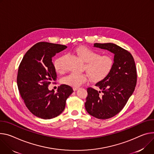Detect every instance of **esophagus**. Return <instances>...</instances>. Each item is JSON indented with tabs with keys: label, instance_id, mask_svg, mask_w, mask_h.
<instances>
[{
	"label": "esophagus",
	"instance_id": "esophagus-1",
	"mask_svg": "<svg viewBox=\"0 0 154 154\" xmlns=\"http://www.w3.org/2000/svg\"><path fill=\"white\" fill-rule=\"evenodd\" d=\"M79 88H78V87H74V88H73V90H74V91H76V90H77Z\"/></svg>",
	"mask_w": 154,
	"mask_h": 154
}]
</instances>
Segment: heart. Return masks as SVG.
<instances>
[{
    "mask_svg": "<svg viewBox=\"0 0 154 154\" xmlns=\"http://www.w3.org/2000/svg\"><path fill=\"white\" fill-rule=\"evenodd\" d=\"M75 52L80 59L85 63L84 69L93 82L102 80L112 69L114 60L110 55H100L99 53L84 46L76 48ZM63 57H61L54 62V67L57 72H61L63 70ZM87 79L85 74L71 73L63 78L62 83L72 87H79Z\"/></svg>",
    "mask_w": 154,
    "mask_h": 154,
    "instance_id": "heart-1",
    "label": "heart"
}]
</instances>
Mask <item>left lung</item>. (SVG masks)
Returning <instances> with one entry per match:
<instances>
[{"instance_id":"8db88e82","label":"left lung","mask_w":154,"mask_h":154,"mask_svg":"<svg viewBox=\"0 0 154 154\" xmlns=\"http://www.w3.org/2000/svg\"><path fill=\"white\" fill-rule=\"evenodd\" d=\"M93 47L113 53L114 66L109 74L95 84L101 90L87 88L85 107L91 116L107 119L119 113L132 95L137 82L136 68L131 54L114 44L95 43Z\"/></svg>"}]
</instances>
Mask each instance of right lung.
<instances>
[{
    "mask_svg": "<svg viewBox=\"0 0 154 154\" xmlns=\"http://www.w3.org/2000/svg\"><path fill=\"white\" fill-rule=\"evenodd\" d=\"M66 48L60 44L38 42L26 52L20 64L17 76L20 93L27 109L37 117L51 119L60 115L67 97L74 91L64 84L57 93L48 88L57 79L52 57Z\"/></svg>",
    "mask_w": 154,
    "mask_h": 154,
    "instance_id": "obj_1",
    "label": "right lung"
}]
</instances>
